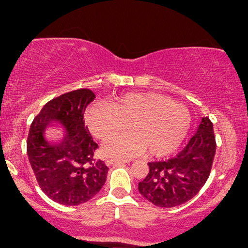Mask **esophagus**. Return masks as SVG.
<instances>
[{"label": "esophagus", "instance_id": "34e87169", "mask_svg": "<svg viewBox=\"0 0 248 248\" xmlns=\"http://www.w3.org/2000/svg\"><path fill=\"white\" fill-rule=\"evenodd\" d=\"M129 163V160H124V159H108L106 164L108 166H117V165H123V164Z\"/></svg>", "mask_w": 248, "mask_h": 248}]
</instances>
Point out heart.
Wrapping results in <instances>:
<instances>
[{
    "instance_id": "1",
    "label": "heart",
    "mask_w": 248,
    "mask_h": 248,
    "mask_svg": "<svg viewBox=\"0 0 248 248\" xmlns=\"http://www.w3.org/2000/svg\"><path fill=\"white\" fill-rule=\"evenodd\" d=\"M90 131L106 140L126 127L132 131L111 137L104 144L109 156H135L149 149L153 156L177 151L187 137L190 116L187 107L156 93H126L108 102H95L85 109Z\"/></svg>"
}]
</instances>
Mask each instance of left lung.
I'll list each match as a JSON object with an SVG mask.
<instances>
[{
    "label": "left lung",
    "mask_w": 248,
    "mask_h": 248,
    "mask_svg": "<svg viewBox=\"0 0 248 248\" xmlns=\"http://www.w3.org/2000/svg\"><path fill=\"white\" fill-rule=\"evenodd\" d=\"M216 153L213 125L202 117L186 148L175 158L148 163L139 192L159 207H175L194 198L210 176Z\"/></svg>",
    "instance_id": "8db88e82"
}]
</instances>
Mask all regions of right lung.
<instances>
[{
    "instance_id": "right-lung-1",
    "label": "right lung",
    "mask_w": 248,
    "mask_h": 248,
    "mask_svg": "<svg viewBox=\"0 0 248 248\" xmlns=\"http://www.w3.org/2000/svg\"><path fill=\"white\" fill-rule=\"evenodd\" d=\"M94 99L89 89L60 95L44 105L30 126L29 161L42 192L58 204L75 206L89 202L106 182L108 168L94 159L97 144L83 121L85 108ZM53 124L63 130L56 142L45 136Z\"/></svg>"
}]
</instances>
